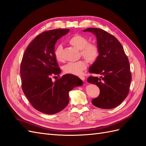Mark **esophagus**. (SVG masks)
Here are the masks:
<instances>
[{"label":"esophagus","instance_id":"1","mask_svg":"<svg viewBox=\"0 0 146 146\" xmlns=\"http://www.w3.org/2000/svg\"><path fill=\"white\" fill-rule=\"evenodd\" d=\"M79 78L82 80H85V77L84 76H79Z\"/></svg>","mask_w":146,"mask_h":146}]
</instances>
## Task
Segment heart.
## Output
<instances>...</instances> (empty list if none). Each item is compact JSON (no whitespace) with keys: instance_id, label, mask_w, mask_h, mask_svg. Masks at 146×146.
I'll return each mask as SVG.
<instances>
[{"instance_id":"b5f03b06","label":"heart","mask_w":146,"mask_h":146,"mask_svg":"<svg viewBox=\"0 0 146 146\" xmlns=\"http://www.w3.org/2000/svg\"><path fill=\"white\" fill-rule=\"evenodd\" d=\"M69 42L78 49H80V54L90 63H94L98 59L100 55V49L95 42H88L87 37L77 34L69 40ZM63 48L61 44L56 46L54 51L55 58L59 62L63 61ZM87 68V62L85 60H80L76 62H70L63 67L64 72L66 74L79 76Z\"/></svg>"}]
</instances>
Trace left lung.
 <instances>
[{"instance_id":"1","label":"left lung","mask_w":146,"mask_h":146,"mask_svg":"<svg viewBox=\"0 0 146 146\" xmlns=\"http://www.w3.org/2000/svg\"><path fill=\"white\" fill-rule=\"evenodd\" d=\"M97 38L100 49L98 59L89 69V72L100 74L98 78L90 76L87 81L97 85L100 89L98 97L92 103L97 107L111 109L119 105L129 92L131 80L130 65L121 44L115 36L104 30L88 28Z\"/></svg>"}]
</instances>
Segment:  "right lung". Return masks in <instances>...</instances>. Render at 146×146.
Segmentation results:
<instances>
[{"label":"right lung","instance_id":"obj_1","mask_svg":"<svg viewBox=\"0 0 146 146\" xmlns=\"http://www.w3.org/2000/svg\"><path fill=\"white\" fill-rule=\"evenodd\" d=\"M69 29H54L38 35L25 51L20 65L22 88L33 107L48 115L61 111L69 104V92L83 84L79 77L66 74L59 76L61 69L54 54L58 40Z\"/></svg>","mask_w":146,"mask_h":146}]
</instances>
